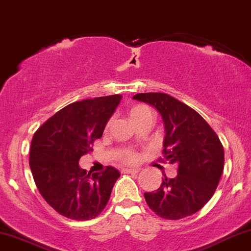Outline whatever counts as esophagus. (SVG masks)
Masks as SVG:
<instances>
[{"label": "esophagus", "mask_w": 251, "mask_h": 251, "mask_svg": "<svg viewBox=\"0 0 251 251\" xmlns=\"http://www.w3.org/2000/svg\"><path fill=\"white\" fill-rule=\"evenodd\" d=\"M124 173H127V174H135L140 172V168H124L123 170Z\"/></svg>", "instance_id": "obj_1"}]
</instances>
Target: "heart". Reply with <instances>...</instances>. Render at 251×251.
<instances>
[{
  "mask_svg": "<svg viewBox=\"0 0 251 251\" xmlns=\"http://www.w3.org/2000/svg\"><path fill=\"white\" fill-rule=\"evenodd\" d=\"M146 112H152V111L150 110L149 107L147 106H138V107H134L133 110L131 111V118H132V120H134L137 119L138 117H140L141 114H144V113H146ZM125 160L126 162H134L135 160H137V155L134 154V153H127V154H126V156H125Z\"/></svg>",
  "mask_w": 251,
  "mask_h": 251,
  "instance_id": "obj_1",
  "label": "heart"
}]
</instances>
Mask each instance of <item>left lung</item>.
<instances>
[{"label": "left lung", "instance_id": "8db88e82", "mask_svg": "<svg viewBox=\"0 0 251 251\" xmlns=\"http://www.w3.org/2000/svg\"><path fill=\"white\" fill-rule=\"evenodd\" d=\"M133 99L154 107L165 127L164 154L177 165L173 179L162 177L156 191L145 193L147 204L166 220L199 212L212 199L223 172L225 152L219 137L192 107L166 93H138Z\"/></svg>", "mask_w": 251, "mask_h": 251}]
</instances>
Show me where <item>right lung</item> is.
Returning a JSON list of instances; mask_svg holds the SVG:
<instances>
[{
	"label": "right lung",
	"instance_id": "right-lung-1",
	"mask_svg": "<svg viewBox=\"0 0 251 251\" xmlns=\"http://www.w3.org/2000/svg\"><path fill=\"white\" fill-rule=\"evenodd\" d=\"M122 96L72 102L53 114L34 134L30 168L39 193L56 212L68 219L90 220L107 204L119 171L81 170L79 159L92 151Z\"/></svg>",
	"mask_w": 251,
	"mask_h": 251
}]
</instances>
